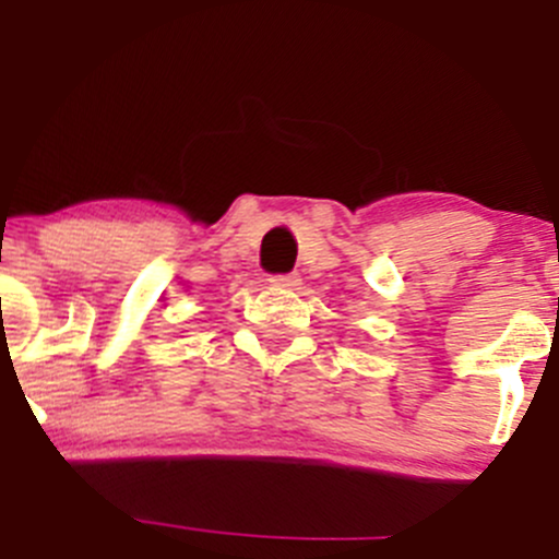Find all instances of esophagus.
Here are the masks:
<instances>
[{"mask_svg": "<svg viewBox=\"0 0 559 559\" xmlns=\"http://www.w3.org/2000/svg\"><path fill=\"white\" fill-rule=\"evenodd\" d=\"M301 284V278L297 273H286V275H273L271 278V286L273 288H284V292H292V288H297Z\"/></svg>", "mask_w": 559, "mask_h": 559, "instance_id": "obj_1", "label": "esophagus"}]
</instances>
